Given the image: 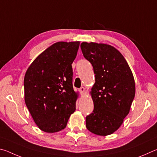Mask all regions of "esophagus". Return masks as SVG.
I'll return each instance as SVG.
<instances>
[{
	"label": "esophagus",
	"mask_w": 157,
	"mask_h": 157,
	"mask_svg": "<svg viewBox=\"0 0 157 157\" xmlns=\"http://www.w3.org/2000/svg\"><path fill=\"white\" fill-rule=\"evenodd\" d=\"M79 92H80V94H82V95H84V92H85V89H84V87H81L80 89H79Z\"/></svg>",
	"instance_id": "obj_1"
}]
</instances>
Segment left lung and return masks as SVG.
Masks as SVG:
<instances>
[{
  "label": "left lung",
  "instance_id": "left-lung-1",
  "mask_svg": "<svg viewBox=\"0 0 157 157\" xmlns=\"http://www.w3.org/2000/svg\"><path fill=\"white\" fill-rule=\"evenodd\" d=\"M84 57L94 67L95 82L90 92L94 111L86 117V127L93 134H113L128 115L135 96L134 78L123 55L110 45L81 44Z\"/></svg>",
  "mask_w": 157,
  "mask_h": 157
}]
</instances>
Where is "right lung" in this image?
Listing matches in <instances>:
<instances>
[{"label":"right lung","instance_id":"add662e5","mask_svg":"<svg viewBox=\"0 0 157 157\" xmlns=\"http://www.w3.org/2000/svg\"><path fill=\"white\" fill-rule=\"evenodd\" d=\"M79 41H59L42 52L26 71L25 102L39 129L62 131L75 111L78 93L73 90L72 64Z\"/></svg>","mask_w":157,"mask_h":157}]
</instances>
